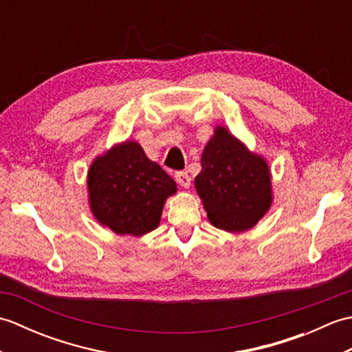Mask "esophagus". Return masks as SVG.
Segmentation results:
<instances>
[{"mask_svg": "<svg viewBox=\"0 0 352 352\" xmlns=\"http://www.w3.org/2000/svg\"><path fill=\"white\" fill-rule=\"evenodd\" d=\"M175 180H177V183L180 184L182 188H184V189H188L189 186H190V177H189L188 172H184V170L177 172V174H175Z\"/></svg>", "mask_w": 352, "mask_h": 352, "instance_id": "34e87169", "label": "esophagus"}]
</instances>
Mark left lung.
<instances>
[{
	"instance_id": "left-lung-1",
	"label": "left lung",
	"mask_w": 352,
	"mask_h": 352,
	"mask_svg": "<svg viewBox=\"0 0 352 352\" xmlns=\"http://www.w3.org/2000/svg\"><path fill=\"white\" fill-rule=\"evenodd\" d=\"M195 189L216 228L241 233L252 228L272 204L271 170L226 126L218 125L201 155Z\"/></svg>"
}]
</instances>
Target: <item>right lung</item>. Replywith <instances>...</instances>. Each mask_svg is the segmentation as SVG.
<instances>
[{"label":"right lung","mask_w":352,"mask_h":352,"mask_svg":"<svg viewBox=\"0 0 352 352\" xmlns=\"http://www.w3.org/2000/svg\"><path fill=\"white\" fill-rule=\"evenodd\" d=\"M87 192L101 226L139 237L159 227L164 201L177 192V184L138 142L126 140L92 162Z\"/></svg>","instance_id":"add662e5"}]
</instances>
